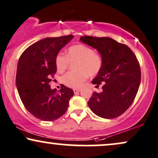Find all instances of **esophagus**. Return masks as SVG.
<instances>
[{
	"label": "esophagus",
	"instance_id": "1",
	"mask_svg": "<svg viewBox=\"0 0 158 158\" xmlns=\"http://www.w3.org/2000/svg\"><path fill=\"white\" fill-rule=\"evenodd\" d=\"M73 92H74V94H79V93L80 92V89H74Z\"/></svg>",
	"mask_w": 158,
	"mask_h": 158
}]
</instances>
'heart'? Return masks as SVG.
<instances>
[{
  "instance_id": "heart-1",
  "label": "heart",
  "mask_w": 158,
  "mask_h": 158,
  "mask_svg": "<svg viewBox=\"0 0 158 158\" xmlns=\"http://www.w3.org/2000/svg\"><path fill=\"white\" fill-rule=\"evenodd\" d=\"M77 61L75 72H68L62 78V81L66 86L78 88L86 80L88 74L95 76L98 73L102 68L103 60L102 56L94 51L90 47L84 44H78L70 47L67 56L59 54L55 60L56 70L60 73L68 68L70 62Z\"/></svg>"
}]
</instances>
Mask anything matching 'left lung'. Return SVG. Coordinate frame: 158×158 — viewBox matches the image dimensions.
Here are the masks:
<instances>
[{
  "mask_svg": "<svg viewBox=\"0 0 158 158\" xmlns=\"http://www.w3.org/2000/svg\"><path fill=\"white\" fill-rule=\"evenodd\" d=\"M79 40L96 49L103 60L92 81L96 87L103 85V90L92 94L89 107L103 118L120 116L133 102L140 86L141 75L136 56L127 45L110 37L84 36Z\"/></svg>",
  "mask_w": 158,
  "mask_h": 158,
  "instance_id": "obj_1",
  "label": "left lung"
}]
</instances>
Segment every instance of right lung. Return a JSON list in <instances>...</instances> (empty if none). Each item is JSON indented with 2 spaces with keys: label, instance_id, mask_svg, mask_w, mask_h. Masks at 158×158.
Listing matches in <instances>:
<instances>
[{
  "label": "right lung",
  "instance_id": "right-lung-1",
  "mask_svg": "<svg viewBox=\"0 0 158 158\" xmlns=\"http://www.w3.org/2000/svg\"><path fill=\"white\" fill-rule=\"evenodd\" d=\"M73 35L47 37L36 42L19 59L16 86L26 110L41 121H52L67 111L72 89L64 85L60 91L51 89V77L56 72L55 60Z\"/></svg>",
  "mask_w": 158,
  "mask_h": 158
}]
</instances>
